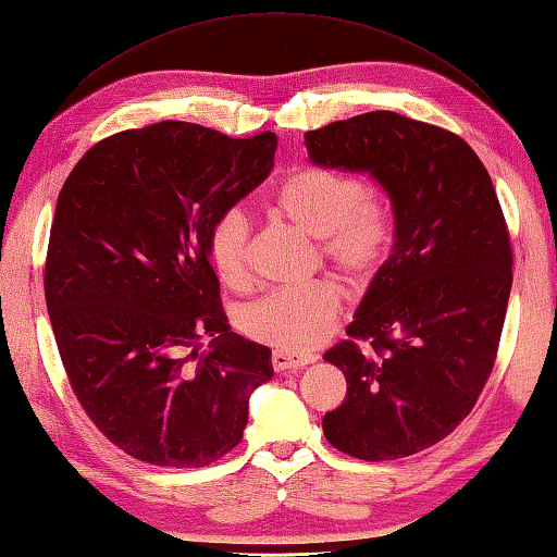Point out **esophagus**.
Segmentation results:
<instances>
[{
    "label": "esophagus",
    "mask_w": 557,
    "mask_h": 557,
    "mask_svg": "<svg viewBox=\"0 0 557 557\" xmlns=\"http://www.w3.org/2000/svg\"><path fill=\"white\" fill-rule=\"evenodd\" d=\"M317 360L314 355H302V352H288V350H274L271 355V364H274L276 372H290V369H300L312 364Z\"/></svg>",
    "instance_id": "1"
}]
</instances>
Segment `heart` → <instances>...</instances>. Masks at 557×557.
<instances>
[{
    "instance_id": "b5f03b06",
    "label": "heart",
    "mask_w": 557,
    "mask_h": 557,
    "mask_svg": "<svg viewBox=\"0 0 557 557\" xmlns=\"http://www.w3.org/2000/svg\"><path fill=\"white\" fill-rule=\"evenodd\" d=\"M274 212L321 240V257L338 274L362 286L374 276L388 250V214L367 185L326 166H300L281 181L271 200ZM207 252L219 278L238 288L247 281L250 224L238 209L219 214L207 233ZM341 295L331 281L278 288L247 305L240 329L252 341L302 352L314 348L336 326Z\"/></svg>"
}]
</instances>
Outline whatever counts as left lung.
<instances>
[{"label": "left lung", "mask_w": 557, "mask_h": 557, "mask_svg": "<svg viewBox=\"0 0 557 557\" xmlns=\"http://www.w3.org/2000/svg\"><path fill=\"white\" fill-rule=\"evenodd\" d=\"M305 147L317 166L374 178L395 224L348 326L352 341L324 355L348 381L324 436L369 462L414 455L472 412L496 360L512 288L496 190L462 138L395 111L307 131Z\"/></svg>", "instance_id": "1"}]
</instances>
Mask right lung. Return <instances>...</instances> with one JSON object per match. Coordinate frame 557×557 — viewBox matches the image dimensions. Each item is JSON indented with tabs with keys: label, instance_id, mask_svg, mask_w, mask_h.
I'll list each match as a JSON object with an SVG mask.
<instances>
[{
	"label": "right lung",
	"instance_id": "add662e5",
	"mask_svg": "<svg viewBox=\"0 0 557 557\" xmlns=\"http://www.w3.org/2000/svg\"><path fill=\"white\" fill-rule=\"evenodd\" d=\"M274 152V133L162 121L90 147L59 193L45 267L59 355L83 410L135 460H219L274 376L267 345L231 331L207 252L212 221L264 183Z\"/></svg>",
	"mask_w": 557,
	"mask_h": 557
}]
</instances>
